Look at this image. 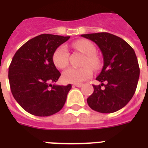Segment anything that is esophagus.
I'll return each instance as SVG.
<instances>
[{
  "label": "esophagus",
  "mask_w": 148,
  "mask_h": 148,
  "mask_svg": "<svg viewBox=\"0 0 148 148\" xmlns=\"http://www.w3.org/2000/svg\"><path fill=\"white\" fill-rule=\"evenodd\" d=\"M82 85H83V84H82V83H79V84H74V85H73V86H74V87L80 88V87H82Z\"/></svg>",
  "instance_id": "34e87169"
}]
</instances>
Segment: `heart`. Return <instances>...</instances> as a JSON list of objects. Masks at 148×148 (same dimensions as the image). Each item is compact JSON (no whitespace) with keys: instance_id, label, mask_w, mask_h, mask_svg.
<instances>
[{"instance_id":"obj_1","label":"heart","mask_w":148,"mask_h":148,"mask_svg":"<svg viewBox=\"0 0 148 148\" xmlns=\"http://www.w3.org/2000/svg\"><path fill=\"white\" fill-rule=\"evenodd\" d=\"M73 47L86 55L85 60L83 62V66H89L90 67L85 66L80 69L73 67L69 68L63 72L62 79L66 83L79 84L91 76L92 69H92H97L100 65V62L97 56L95 54L96 53L95 45L88 40H78L73 43ZM69 53L68 48L64 45H60L53 52L52 60L57 68L64 69L69 64Z\"/></svg>"}]
</instances>
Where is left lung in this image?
Here are the masks:
<instances>
[{
	"label": "left lung",
	"instance_id": "8db88e82",
	"mask_svg": "<svg viewBox=\"0 0 148 148\" xmlns=\"http://www.w3.org/2000/svg\"><path fill=\"white\" fill-rule=\"evenodd\" d=\"M81 36L98 46L103 60L102 70L96 78L101 84L93 85L94 92L88 97V104L99 113H114L129 103L137 88L140 69L135 51L123 38L110 33Z\"/></svg>",
	"mask_w": 148,
	"mask_h": 148
}]
</instances>
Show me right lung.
I'll list each match as a JSON object with an SVG mask.
<instances>
[{
  "mask_svg": "<svg viewBox=\"0 0 148 148\" xmlns=\"http://www.w3.org/2000/svg\"><path fill=\"white\" fill-rule=\"evenodd\" d=\"M69 36L42 34L28 41L13 56L8 72L11 92L28 113L48 116L65 104L71 84L51 85L60 76L52 60L53 52Z\"/></svg>",
  "mask_w": 148,
  "mask_h": 148,
  "instance_id": "obj_1",
  "label": "right lung"
}]
</instances>
